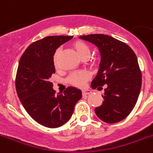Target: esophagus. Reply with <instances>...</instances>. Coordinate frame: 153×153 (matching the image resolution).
Returning <instances> with one entry per match:
<instances>
[{
    "label": "esophagus",
    "mask_w": 153,
    "mask_h": 153,
    "mask_svg": "<svg viewBox=\"0 0 153 153\" xmlns=\"http://www.w3.org/2000/svg\"><path fill=\"white\" fill-rule=\"evenodd\" d=\"M91 91L89 89L83 90V91H82V94H83V95H87V94H91Z\"/></svg>",
    "instance_id": "esophagus-1"
}]
</instances>
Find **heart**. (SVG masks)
I'll list each match as a JSON object with an SVG mask.
<instances>
[{
    "label": "heart",
    "instance_id": "1",
    "mask_svg": "<svg viewBox=\"0 0 153 153\" xmlns=\"http://www.w3.org/2000/svg\"><path fill=\"white\" fill-rule=\"evenodd\" d=\"M75 49L76 50L78 56L81 58L84 56H89L91 54V48L86 43L81 41H77L73 44ZM59 51H56L53 56V63L56 67L58 65V55ZM90 74L86 71H81V72H75L72 73L67 78V81L74 86L81 87L85 86V82L89 79Z\"/></svg>",
    "mask_w": 153,
    "mask_h": 153
}]
</instances>
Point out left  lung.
Listing matches in <instances>:
<instances>
[{"mask_svg": "<svg viewBox=\"0 0 153 153\" xmlns=\"http://www.w3.org/2000/svg\"><path fill=\"white\" fill-rule=\"evenodd\" d=\"M79 38L94 44L100 53L99 70L91 85L98 91L105 87L102 104L95 108L97 116L109 124L125 119L136 105L141 89L136 54L128 44L109 35L94 34Z\"/></svg>", "mask_w": 153, "mask_h": 153, "instance_id": "1", "label": "left lung"}]
</instances>
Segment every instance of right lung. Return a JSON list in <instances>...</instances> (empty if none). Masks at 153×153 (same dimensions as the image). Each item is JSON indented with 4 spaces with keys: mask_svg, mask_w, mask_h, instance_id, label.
I'll use <instances>...</instances> for the list:
<instances>
[{
    "mask_svg": "<svg viewBox=\"0 0 153 153\" xmlns=\"http://www.w3.org/2000/svg\"><path fill=\"white\" fill-rule=\"evenodd\" d=\"M73 36H48L32 43L19 62L16 89L28 115L40 125L56 128L66 123L82 97L81 90L68 87L56 94L50 81L55 73L56 50Z\"/></svg>",
    "mask_w": 153,
    "mask_h": 153,
    "instance_id": "right-lung-1",
    "label": "right lung"
}]
</instances>
